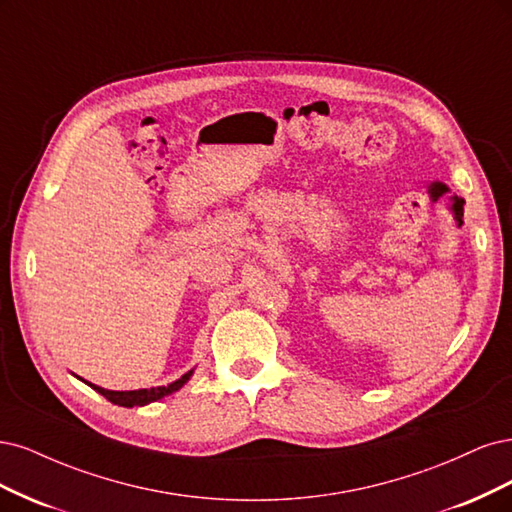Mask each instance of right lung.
<instances>
[{
	"instance_id": "obj_1",
	"label": "right lung",
	"mask_w": 512,
	"mask_h": 512,
	"mask_svg": "<svg viewBox=\"0 0 512 512\" xmlns=\"http://www.w3.org/2000/svg\"><path fill=\"white\" fill-rule=\"evenodd\" d=\"M193 376V370H189L187 374H183L178 378V381L170 383V385H161V387H151V389H136V391H112V389H104V387H97L89 381H85V378H80L82 383H87L91 389H95L100 395H104V398L112 404H119V406H125V408H134V406H146L151 402H157L161 398H166V395H172L174 391H178L180 387H183L189 378Z\"/></svg>"
}]
</instances>
